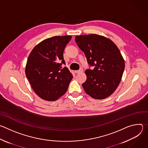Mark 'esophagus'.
Segmentation results:
<instances>
[{
	"instance_id": "esophagus-1",
	"label": "esophagus",
	"mask_w": 148,
	"mask_h": 148,
	"mask_svg": "<svg viewBox=\"0 0 148 148\" xmlns=\"http://www.w3.org/2000/svg\"><path fill=\"white\" fill-rule=\"evenodd\" d=\"M83 72V69H79V70H77V71H75V73H77V74H79V73H81Z\"/></svg>"
}]
</instances>
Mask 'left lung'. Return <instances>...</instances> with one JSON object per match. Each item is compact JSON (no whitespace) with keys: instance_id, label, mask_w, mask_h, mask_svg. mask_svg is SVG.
I'll return each instance as SVG.
<instances>
[{"instance_id":"obj_1","label":"left lung","mask_w":148,"mask_h":148,"mask_svg":"<svg viewBox=\"0 0 148 148\" xmlns=\"http://www.w3.org/2000/svg\"><path fill=\"white\" fill-rule=\"evenodd\" d=\"M75 40L88 64L94 67L85 72L84 91L96 99L108 97L118 87L125 69L119 50L111 40L96 34L75 36Z\"/></svg>"}]
</instances>
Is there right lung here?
Segmentation results:
<instances>
[{"label": "right lung", "mask_w": 148, "mask_h": 148, "mask_svg": "<svg viewBox=\"0 0 148 148\" xmlns=\"http://www.w3.org/2000/svg\"><path fill=\"white\" fill-rule=\"evenodd\" d=\"M71 36H54L37 45L31 51L25 73L31 87L41 99L54 101L67 91L73 75L62 64L64 49Z\"/></svg>", "instance_id": "right-lung-1"}]
</instances>
